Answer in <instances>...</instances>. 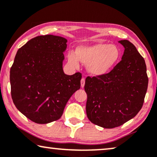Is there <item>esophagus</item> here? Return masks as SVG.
<instances>
[{
    "label": "esophagus",
    "mask_w": 157,
    "mask_h": 157,
    "mask_svg": "<svg viewBox=\"0 0 157 157\" xmlns=\"http://www.w3.org/2000/svg\"><path fill=\"white\" fill-rule=\"evenodd\" d=\"M84 85H85V78H82V79H81V87H83L84 86Z\"/></svg>",
    "instance_id": "esophagus-1"
}]
</instances>
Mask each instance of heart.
<instances>
[{
  "label": "heart",
  "instance_id": "heart-1",
  "mask_svg": "<svg viewBox=\"0 0 157 157\" xmlns=\"http://www.w3.org/2000/svg\"><path fill=\"white\" fill-rule=\"evenodd\" d=\"M121 50L116 45L98 43L90 46H81L76 49V55L68 53L71 65L78 66V61L87 66L91 74L102 76L110 71L119 61Z\"/></svg>",
  "mask_w": 157,
  "mask_h": 157
}]
</instances>
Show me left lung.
<instances>
[{"label":"left lung","mask_w":157,"mask_h":157,"mask_svg":"<svg viewBox=\"0 0 157 157\" xmlns=\"http://www.w3.org/2000/svg\"><path fill=\"white\" fill-rule=\"evenodd\" d=\"M125 48L121 61L102 76H88L87 117L96 125L112 128L134 118L142 108L147 91L145 61L135 46L120 40Z\"/></svg>","instance_id":"1"}]
</instances>
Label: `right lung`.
I'll return each instance as SVG.
<instances>
[{"label":"right lung","mask_w":157,"mask_h":157,"mask_svg":"<svg viewBox=\"0 0 157 157\" xmlns=\"http://www.w3.org/2000/svg\"><path fill=\"white\" fill-rule=\"evenodd\" d=\"M66 42L61 36H36L18 49L10 68L13 101L35 123L59 119L71 96L81 88V73H63Z\"/></svg>","instance_id":"right-lung-1"}]
</instances>
